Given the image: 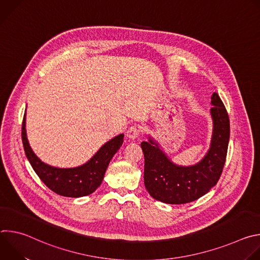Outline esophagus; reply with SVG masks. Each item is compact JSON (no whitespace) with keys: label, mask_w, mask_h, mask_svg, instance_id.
<instances>
[{"label":"esophagus","mask_w":260,"mask_h":260,"mask_svg":"<svg viewBox=\"0 0 260 260\" xmlns=\"http://www.w3.org/2000/svg\"><path fill=\"white\" fill-rule=\"evenodd\" d=\"M140 133H141V131H140V128L137 126V125H132L128 129H127V132H126V136L129 138V139H137L139 136H140Z\"/></svg>","instance_id":"34e87169"}]
</instances>
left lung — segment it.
<instances>
[{"label":"left lung","instance_id":"1","mask_svg":"<svg viewBox=\"0 0 260 260\" xmlns=\"http://www.w3.org/2000/svg\"><path fill=\"white\" fill-rule=\"evenodd\" d=\"M210 113L213 133L210 148L204 158L193 166L174 164L151 137L142 142L144 153V184L156 201L180 205L205 196L217 184L223 170L230 142V118L221 99L214 92Z\"/></svg>","mask_w":260,"mask_h":260}]
</instances>
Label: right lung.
<instances>
[{
  "label": "right lung",
  "instance_id": "add662e5",
  "mask_svg": "<svg viewBox=\"0 0 260 260\" xmlns=\"http://www.w3.org/2000/svg\"><path fill=\"white\" fill-rule=\"evenodd\" d=\"M123 137L120 134L108 141L86 164L77 168L60 169L44 164L32 152L26 138L25 113L21 127L24 152L34 171L49 189L68 198H81L95 191L102 184L110 160L121 147Z\"/></svg>",
  "mask_w": 260,
  "mask_h": 260
}]
</instances>
